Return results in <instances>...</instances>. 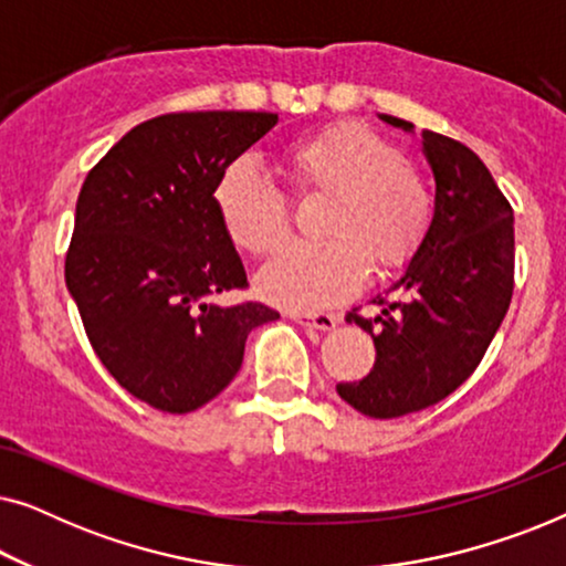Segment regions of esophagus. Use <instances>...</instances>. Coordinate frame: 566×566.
I'll return each mask as SVG.
<instances>
[{
	"label": "esophagus",
	"instance_id": "obj_1",
	"mask_svg": "<svg viewBox=\"0 0 566 566\" xmlns=\"http://www.w3.org/2000/svg\"><path fill=\"white\" fill-rule=\"evenodd\" d=\"M289 319L304 324V327H314V329H335L339 316L337 314H327V312H289L285 314Z\"/></svg>",
	"mask_w": 566,
	"mask_h": 566
}]
</instances>
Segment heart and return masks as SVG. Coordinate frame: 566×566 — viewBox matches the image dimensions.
<instances>
[{"mask_svg": "<svg viewBox=\"0 0 566 566\" xmlns=\"http://www.w3.org/2000/svg\"><path fill=\"white\" fill-rule=\"evenodd\" d=\"M301 198H324L316 244H291L258 273V291L285 308L350 298L374 275L401 270L420 250L432 198L412 159L363 123H335L281 154ZM223 234L247 254H270L289 237V206L252 167H229L213 190Z\"/></svg>", "mask_w": 566, "mask_h": 566, "instance_id": "heart-1", "label": "heart"}]
</instances>
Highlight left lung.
Segmentation results:
<instances>
[{
    "label": "left lung",
    "mask_w": 566,
    "mask_h": 566,
    "mask_svg": "<svg viewBox=\"0 0 566 566\" xmlns=\"http://www.w3.org/2000/svg\"><path fill=\"white\" fill-rule=\"evenodd\" d=\"M412 134V123L378 115ZM436 177V211L420 250L386 293L376 316L345 319L374 337V370L337 394L358 412L391 420L438 405L474 374L513 298V208L469 146L422 130Z\"/></svg>",
    "instance_id": "left-lung-1"
}]
</instances>
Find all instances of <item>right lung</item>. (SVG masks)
Masks as SVG:
<instances>
[{
  "label": "right lung",
  "mask_w": 566,
  "mask_h": 566,
  "mask_svg": "<svg viewBox=\"0 0 566 566\" xmlns=\"http://www.w3.org/2000/svg\"><path fill=\"white\" fill-rule=\"evenodd\" d=\"M275 113H169L130 128L84 180L66 252L72 293L92 347L115 381L154 409L185 415L227 389L247 335L281 314L244 289L213 190Z\"/></svg>",
  "instance_id": "obj_1"
}]
</instances>
